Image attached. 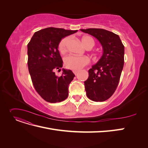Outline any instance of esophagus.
<instances>
[{
    "label": "esophagus",
    "instance_id": "esophagus-1",
    "mask_svg": "<svg viewBox=\"0 0 148 148\" xmlns=\"http://www.w3.org/2000/svg\"><path fill=\"white\" fill-rule=\"evenodd\" d=\"M73 73L76 75H77V74H78V71H73Z\"/></svg>",
    "mask_w": 148,
    "mask_h": 148
}]
</instances>
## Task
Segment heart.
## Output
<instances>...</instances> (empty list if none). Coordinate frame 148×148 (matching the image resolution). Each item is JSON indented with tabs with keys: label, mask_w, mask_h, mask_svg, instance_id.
I'll use <instances>...</instances> for the list:
<instances>
[{
	"label": "heart",
	"mask_w": 148,
	"mask_h": 148,
	"mask_svg": "<svg viewBox=\"0 0 148 148\" xmlns=\"http://www.w3.org/2000/svg\"><path fill=\"white\" fill-rule=\"evenodd\" d=\"M69 41V38L66 37L60 41L59 45V50L62 53L66 51L67 44ZM82 42L86 49H91L95 46V41L92 38L89 36H83L82 38ZM89 60L85 56H69L65 58L64 65L66 68L73 71H78L83 69L84 66L88 65Z\"/></svg>",
	"instance_id": "obj_1"
}]
</instances>
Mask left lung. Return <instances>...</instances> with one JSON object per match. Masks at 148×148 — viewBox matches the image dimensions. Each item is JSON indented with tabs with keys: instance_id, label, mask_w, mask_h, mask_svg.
<instances>
[{
	"instance_id": "1",
	"label": "left lung",
	"mask_w": 148,
	"mask_h": 148,
	"mask_svg": "<svg viewBox=\"0 0 148 148\" xmlns=\"http://www.w3.org/2000/svg\"><path fill=\"white\" fill-rule=\"evenodd\" d=\"M95 37L103 49V53L96 64L88 70L84 83L89 99L102 102L114 93L119 84L124 65L125 47L119 35L99 28L80 29Z\"/></svg>"
}]
</instances>
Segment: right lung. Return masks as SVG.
Returning a JSON list of instances; mask_svg holds the SVG:
<instances>
[{"label":"right lung","mask_w":148,"mask_h":148,"mask_svg":"<svg viewBox=\"0 0 148 148\" xmlns=\"http://www.w3.org/2000/svg\"><path fill=\"white\" fill-rule=\"evenodd\" d=\"M78 30L47 28L35 32L28 44V66L33 86L43 99L51 103L61 102L69 95V85L75 75L70 70L62 69L63 61L58 47L62 38Z\"/></svg>","instance_id":"obj_1"}]
</instances>
